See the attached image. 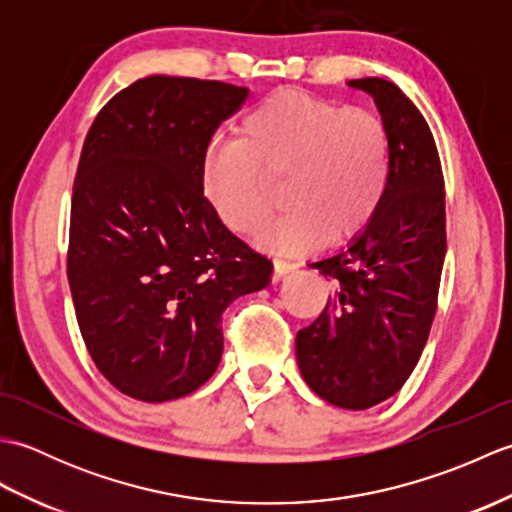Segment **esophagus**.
I'll list each match as a JSON object with an SVG mask.
<instances>
[{"instance_id": "1", "label": "esophagus", "mask_w": 512, "mask_h": 512, "mask_svg": "<svg viewBox=\"0 0 512 512\" xmlns=\"http://www.w3.org/2000/svg\"><path fill=\"white\" fill-rule=\"evenodd\" d=\"M297 268H299V264L290 262V259H281V257L273 259V277L275 279H281V277L292 273V270H297Z\"/></svg>"}]
</instances>
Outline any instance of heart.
<instances>
[{"mask_svg": "<svg viewBox=\"0 0 512 512\" xmlns=\"http://www.w3.org/2000/svg\"><path fill=\"white\" fill-rule=\"evenodd\" d=\"M389 173L383 118L341 110L301 90H277L242 116L237 136L209 145L202 184L224 224L250 235L273 211V182L281 178L286 211L259 233V242L303 253L328 235L336 242L372 222Z\"/></svg>", "mask_w": 512, "mask_h": 512, "instance_id": "heart-1", "label": "heart"}]
</instances>
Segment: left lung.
Here are the masks:
<instances>
[{
    "label": "left lung",
    "instance_id": "left-lung-1",
    "mask_svg": "<svg viewBox=\"0 0 512 512\" xmlns=\"http://www.w3.org/2000/svg\"><path fill=\"white\" fill-rule=\"evenodd\" d=\"M374 96L391 140L383 204L347 248L314 262L334 292L297 332V363L314 394L343 409L394 396L429 339L447 253L444 178L436 140L398 85L350 81Z\"/></svg>",
    "mask_w": 512,
    "mask_h": 512
}]
</instances>
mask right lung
Masks as SVG:
<instances>
[{"mask_svg":"<svg viewBox=\"0 0 512 512\" xmlns=\"http://www.w3.org/2000/svg\"><path fill=\"white\" fill-rule=\"evenodd\" d=\"M246 88L147 76L85 136L70 211L68 281L81 336L110 383L145 402L187 396L220 365L222 312L273 264L204 198L215 129Z\"/></svg>","mask_w":512,"mask_h":512,"instance_id":"right-lung-1","label":"right lung"}]
</instances>
